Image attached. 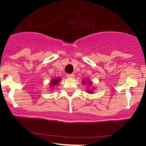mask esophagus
Instances as JSON below:
<instances>
[{
	"label": "esophagus",
	"mask_w": 146,
	"mask_h": 146,
	"mask_svg": "<svg viewBox=\"0 0 146 146\" xmlns=\"http://www.w3.org/2000/svg\"><path fill=\"white\" fill-rule=\"evenodd\" d=\"M66 76L69 78H74V74H73V73H68V74L66 75Z\"/></svg>",
	"instance_id": "1"
}]
</instances>
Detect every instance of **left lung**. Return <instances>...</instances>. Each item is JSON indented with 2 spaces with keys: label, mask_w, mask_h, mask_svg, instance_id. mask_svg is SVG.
Here are the masks:
<instances>
[{
  "label": "left lung",
  "mask_w": 146,
  "mask_h": 146,
  "mask_svg": "<svg viewBox=\"0 0 146 146\" xmlns=\"http://www.w3.org/2000/svg\"><path fill=\"white\" fill-rule=\"evenodd\" d=\"M83 83H85V81H83ZM89 85H91V84H92V83H89ZM90 93H91V92H90Z\"/></svg>",
  "instance_id": "1"
}]
</instances>
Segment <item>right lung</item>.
Masks as SVG:
<instances>
[{"label": "right lung", "mask_w": 146, "mask_h": 146, "mask_svg": "<svg viewBox=\"0 0 146 146\" xmlns=\"http://www.w3.org/2000/svg\"><path fill=\"white\" fill-rule=\"evenodd\" d=\"M52 85H56L57 84H58V82L59 81H60V78H56V79H53V80H52ZM52 85H51V86H52Z\"/></svg>", "instance_id": "right-lung-1"}]
</instances>
